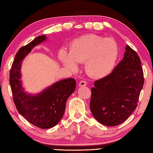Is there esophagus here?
Instances as JSON below:
<instances>
[{
	"mask_svg": "<svg viewBox=\"0 0 153 153\" xmlns=\"http://www.w3.org/2000/svg\"><path fill=\"white\" fill-rule=\"evenodd\" d=\"M79 86H82V87L85 86V85H87V82H86V81H85V80L81 81V82L79 83Z\"/></svg>",
	"mask_w": 153,
	"mask_h": 153,
	"instance_id": "obj_1",
	"label": "esophagus"
}]
</instances>
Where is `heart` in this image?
<instances>
[{
    "label": "heart",
    "mask_w": 153,
    "mask_h": 153,
    "mask_svg": "<svg viewBox=\"0 0 153 153\" xmlns=\"http://www.w3.org/2000/svg\"><path fill=\"white\" fill-rule=\"evenodd\" d=\"M119 56L116 42L97 35H84L71 42L69 53L61 49L60 60L70 70H76L77 63L85 62L87 73L94 78H103L112 72Z\"/></svg>",
    "instance_id": "b5f03b06"
}]
</instances>
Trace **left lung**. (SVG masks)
Instances as JSON below:
<instances>
[{"label": "left lung", "mask_w": 153, "mask_h": 153, "mask_svg": "<svg viewBox=\"0 0 153 153\" xmlns=\"http://www.w3.org/2000/svg\"><path fill=\"white\" fill-rule=\"evenodd\" d=\"M143 84L140 58L127 45L123 58L112 72L95 82L89 105L92 114L103 125L121 124L137 108Z\"/></svg>", "instance_id": "obj_1"}]
</instances>
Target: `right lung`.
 <instances>
[{
    "label": "right lung",
    "mask_w": 153,
    "mask_h": 153,
    "mask_svg": "<svg viewBox=\"0 0 153 153\" xmlns=\"http://www.w3.org/2000/svg\"><path fill=\"white\" fill-rule=\"evenodd\" d=\"M46 39L45 35L37 37L23 46L16 53L10 71V85L16 109L32 125L41 129L53 128L64 114L66 101L75 89L76 82L68 78L48 87L39 95L26 94L21 85L20 62L37 45Z\"/></svg>",
    "instance_id": "right-lung-1"
}]
</instances>
